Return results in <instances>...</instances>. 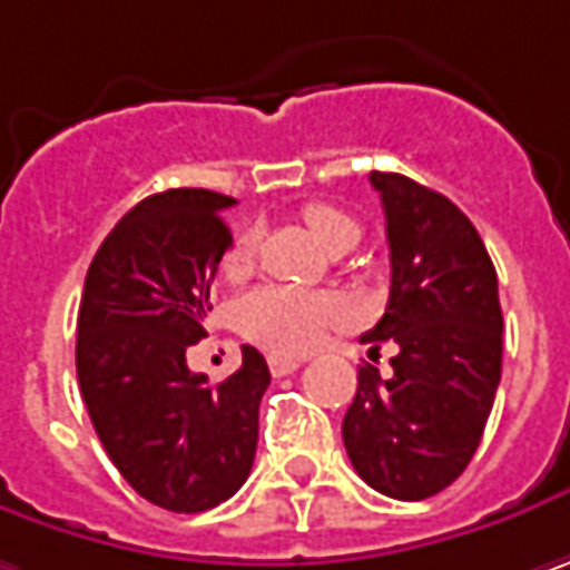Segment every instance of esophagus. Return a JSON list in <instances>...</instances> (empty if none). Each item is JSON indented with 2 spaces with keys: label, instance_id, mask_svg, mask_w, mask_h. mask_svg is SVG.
I'll use <instances>...</instances> for the list:
<instances>
[{
  "label": "esophagus",
  "instance_id": "obj_1",
  "mask_svg": "<svg viewBox=\"0 0 570 570\" xmlns=\"http://www.w3.org/2000/svg\"><path fill=\"white\" fill-rule=\"evenodd\" d=\"M267 364H271V374H274V377H286V374H293V371L299 367V357H289V354H271V357H267Z\"/></svg>",
  "mask_w": 570,
  "mask_h": 570
}]
</instances>
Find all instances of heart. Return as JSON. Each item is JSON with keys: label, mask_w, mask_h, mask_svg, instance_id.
<instances>
[{"label": "heart", "mask_w": 570, "mask_h": 570, "mask_svg": "<svg viewBox=\"0 0 570 570\" xmlns=\"http://www.w3.org/2000/svg\"><path fill=\"white\" fill-rule=\"evenodd\" d=\"M306 228L316 235L318 245L328 252L338 245H354L361 238V225L345 209L328 203H309L303 209ZM257 252V232H242L238 242L225 254V271L238 274L254 261ZM235 325L242 335L267 345L271 352L303 354L316 348L318 342L352 322V303L328 289H296V286H257L248 289L235 309Z\"/></svg>", "instance_id": "b5f03b06"}]
</instances>
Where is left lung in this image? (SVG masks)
<instances>
[{
  "mask_svg": "<svg viewBox=\"0 0 570 570\" xmlns=\"http://www.w3.org/2000/svg\"><path fill=\"white\" fill-rule=\"evenodd\" d=\"M390 242V299L361 335L371 352L396 345L390 381L357 371L342 422L364 484L393 500H425L474 458L500 386L503 313L497 271L471 218L403 174H371Z\"/></svg>",
  "mask_w": 570,
  "mask_h": 570,
  "instance_id": "obj_1",
  "label": "left lung"
}]
</instances>
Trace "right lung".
<instances>
[{
  "label": "right lung",
  "mask_w": 570,
  "mask_h": 570,
  "mask_svg": "<svg viewBox=\"0 0 570 570\" xmlns=\"http://www.w3.org/2000/svg\"><path fill=\"white\" fill-rule=\"evenodd\" d=\"M228 206L232 196L186 186L141 199L99 245L77 316V381L92 429L135 493L170 513L213 510L248 481L271 384L252 345L222 384L186 367L232 248Z\"/></svg>",
  "instance_id": "1"
}]
</instances>
